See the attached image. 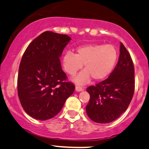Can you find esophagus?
Returning a JSON list of instances; mask_svg holds the SVG:
<instances>
[{
	"mask_svg": "<svg viewBox=\"0 0 149 149\" xmlns=\"http://www.w3.org/2000/svg\"><path fill=\"white\" fill-rule=\"evenodd\" d=\"M84 89L83 87H82V86L80 85H76V90L77 91V92H81V91H82Z\"/></svg>",
	"mask_w": 149,
	"mask_h": 149,
	"instance_id": "obj_1",
	"label": "esophagus"
}]
</instances>
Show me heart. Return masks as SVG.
<instances>
[{"mask_svg":"<svg viewBox=\"0 0 149 149\" xmlns=\"http://www.w3.org/2000/svg\"><path fill=\"white\" fill-rule=\"evenodd\" d=\"M118 57L116 48L110 44H87L77 48L76 53L67 52L63 57V67L68 74L73 76L84 70L75 78L77 83L85 84L92 78L98 81L107 78L113 70Z\"/></svg>","mask_w":149,"mask_h":149,"instance_id":"1","label":"heart"}]
</instances>
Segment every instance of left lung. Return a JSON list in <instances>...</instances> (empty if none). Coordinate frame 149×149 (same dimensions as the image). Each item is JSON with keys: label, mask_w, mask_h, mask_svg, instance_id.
<instances>
[{"label": "left lung", "mask_w": 149, "mask_h": 149, "mask_svg": "<svg viewBox=\"0 0 149 149\" xmlns=\"http://www.w3.org/2000/svg\"><path fill=\"white\" fill-rule=\"evenodd\" d=\"M87 91L90 98L86 112L94 122H112L127 110L135 92V68L122 43L119 61L113 71L106 80L89 86Z\"/></svg>", "instance_id": "left-lung-1"}]
</instances>
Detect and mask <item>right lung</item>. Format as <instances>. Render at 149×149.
<instances>
[{"label": "right lung", "instance_id": "obj_1", "mask_svg": "<svg viewBox=\"0 0 149 149\" xmlns=\"http://www.w3.org/2000/svg\"><path fill=\"white\" fill-rule=\"evenodd\" d=\"M71 37L46 31L29 44L19 65L18 96L23 110L36 119H50L62 110L75 85L68 81L60 57Z\"/></svg>", "mask_w": 149, "mask_h": 149}]
</instances>
